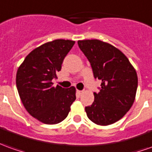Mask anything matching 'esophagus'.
Returning <instances> with one entry per match:
<instances>
[{
    "label": "esophagus",
    "mask_w": 152,
    "mask_h": 152,
    "mask_svg": "<svg viewBox=\"0 0 152 152\" xmlns=\"http://www.w3.org/2000/svg\"><path fill=\"white\" fill-rule=\"evenodd\" d=\"M76 92H77V94H81L82 93H83V91H79V90H77V91H76Z\"/></svg>",
    "instance_id": "obj_1"
}]
</instances>
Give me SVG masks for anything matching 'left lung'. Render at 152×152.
Returning a JSON list of instances; mask_svg holds the SVG:
<instances>
[{"instance_id": "left-lung-1", "label": "left lung", "mask_w": 152, "mask_h": 152, "mask_svg": "<svg viewBox=\"0 0 152 152\" xmlns=\"http://www.w3.org/2000/svg\"><path fill=\"white\" fill-rule=\"evenodd\" d=\"M78 46L91 63L94 77L102 80L94 100L86 107L89 119L106 126L127 113L135 100L137 76L128 58L115 47L98 39L79 40Z\"/></svg>"}]
</instances>
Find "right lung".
Segmentation results:
<instances>
[{"label":"right lung","instance_id":"obj_1","mask_svg":"<svg viewBox=\"0 0 152 152\" xmlns=\"http://www.w3.org/2000/svg\"><path fill=\"white\" fill-rule=\"evenodd\" d=\"M75 41L56 39L36 48L16 73V86L28 113L45 124H56L68 115L76 99V88L53 86L61 64Z\"/></svg>","mask_w":152,"mask_h":152}]
</instances>
